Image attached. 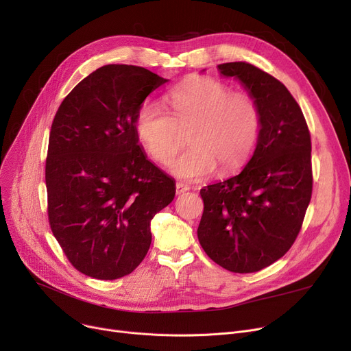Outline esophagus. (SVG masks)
Segmentation results:
<instances>
[{
  "mask_svg": "<svg viewBox=\"0 0 351 351\" xmlns=\"http://www.w3.org/2000/svg\"><path fill=\"white\" fill-rule=\"evenodd\" d=\"M186 191H189V186L186 185V183L176 182V195H180V193L186 192Z\"/></svg>",
  "mask_w": 351,
  "mask_h": 351,
  "instance_id": "obj_1",
  "label": "esophagus"
}]
</instances>
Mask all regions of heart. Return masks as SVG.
Here are the masks:
<instances>
[{
	"mask_svg": "<svg viewBox=\"0 0 351 351\" xmlns=\"http://www.w3.org/2000/svg\"><path fill=\"white\" fill-rule=\"evenodd\" d=\"M171 114L143 104L135 117V134L146 154L166 165L183 145L188 149L171 163V172L185 180L239 171L250 159L261 134V110L243 92L206 77H191L166 95Z\"/></svg>",
	"mask_w": 351,
	"mask_h": 351,
	"instance_id": "obj_1",
	"label": "heart"
}]
</instances>
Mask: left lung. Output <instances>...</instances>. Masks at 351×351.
Listing matches in <instances>:
<instances>
[{
    "label": "left lung",
    "instance_id": "8db88e82",
    "mask_svg": "<svg viewBox=\"0 0 351 351\" xmlns=\"http://www.w3.org/2000/svg\"><path fill=\"white\" fill-rule=\"evenodd\" d=\"M249 90L261 110V134L245 169L200 189L197 239L210 259L233 273L259 271L285 256L311 199V139L289 89L249 62L217 65Z\"/></svg>",
    "mask_w": 351,
    "mask_h": 351
}]
</instances>
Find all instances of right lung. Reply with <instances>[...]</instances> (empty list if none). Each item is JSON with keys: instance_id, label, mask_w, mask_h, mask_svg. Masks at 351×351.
Wrapping results in <instances>:
<instances>
[{"instance_id": "add662e5", "label": "right lung", "mask_w": 351, "mask_h": 351, "mask_svg": "<svg viewBox=\"0 0 351 351\" xmlns=\"http://www.w3.org/2000/svg\"><path fill=\"white\" fill-rule=\"evenodd\" d=\"M166 81L142 66H101L52 121L48 222L69 263L89 278L132 273L149 250L152 217L175 197L172 178L146 159L135 134L138 109Z\"/></svg>"}]
</instances>
